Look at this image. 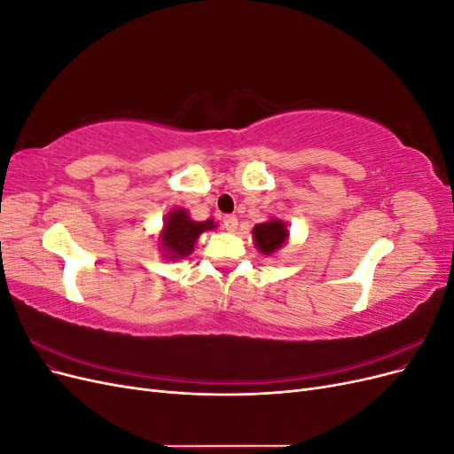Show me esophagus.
Segmentation results:
<instances>
[{
    "label": "esophagus",
    "mask_w": 454,
    "mask_h": 454,
    "mask_svg": "<svg viewBox=\"0 0 454 454\" xmlns=\"http://www.w3.org/2000/svg\"><path fill=\"white\" fill-rule=\"evenodd\" d=\"M237 225H239V219H237V215H232V214H227V215H223V227L227 229V231H235L237 229Z\"/></svg>",
    "instance_id": "obj_1"
}]
</instances>
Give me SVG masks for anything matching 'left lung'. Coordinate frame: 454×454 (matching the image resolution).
Returning a JSON list of instances; mask_svg holds the SVG:
<instances>
[{
    "label": "left lung",
    "instance_id": "obj_1",
    "mask_svg": "<svg viewBox=\"0 0 454 454\" xmlns=\"http://www.w3.org/2000/svg\"><path fill=\"white\" fill-rule=\"evenodd\" d=\"M254 237H255L257 250L263 252L265 255H269L274 250H278L280 246L286 242L287 229L284 227L282 222H278V219H272V222L255 225L254 227Z\"/></svg>",
    "mask_w": 454,
    "mask_h": 454
}]
</instances>
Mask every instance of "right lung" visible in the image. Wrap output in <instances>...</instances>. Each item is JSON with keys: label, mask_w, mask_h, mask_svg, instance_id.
<instances>
[{"label": "right lung", "mask_w": 454, "mask_h": 454, "mask_svg": "<svg viewBox=\"0 0 454 454\" xmlns=\"http://www.w3.org/2000/svg\"><path fill=\"white\" fill-rule=\"evenodd\" d=\"M206 229H214V222H193L185 210H174L168 214L160 235L162 248L170 257L182 259L193 252V246L200 232Z\"/></svg>", "instance_id": "add662e5"}]
</instances>
